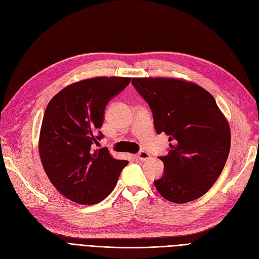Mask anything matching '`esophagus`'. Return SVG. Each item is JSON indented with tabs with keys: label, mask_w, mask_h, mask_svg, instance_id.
Segmentation results:
<instances>
[{
	"label": "esophagus",
	"mask_w": 259,
	"mask_h": 259,
	"mask_svg": "<svg viewBox=\"0 0 259 259\" xmlns=\"http://www.w3.org/2000/svg\"><path fill=\"white\" fill-rule=\"evenodd\" d=\"M149 157H151V155H149V153L146 151H140L137 155V158L139 160H146Z\"/></svg>",
	"instance_id": "obj_1"
}]
</instances>
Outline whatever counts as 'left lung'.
Segmentation results:
<instances>
[{"instance_id":"obj_1","label":"left lung","mask_w":259,"mask_h":259,"mask_svg":"<svg viewBox=\"0 0 259 259\" xmlns=\"http://www.w3.org/2000/svg\"><path fill=\"white\" fill-rule=\"evenodd\" d=\"M151 107L157 135L169 137L160 156L164 172L154 181L164 199L186 203L203 196L221 175L230 149V129L215 99L193 82L174 78H132Z\"/></svg>"}]
</instances>
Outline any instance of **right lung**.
<instances>
[{"mask_svg":"<svg viewBox=\"0 0 259 259\" xmlns=\"http://www.w3.org/2000/svg\"><path fill=\"white\" fill-rule=\"evenodd\" d=\"M128 77H95L65 87L48 103L41 121L39 156L47 177L64 197L79 204L102 201L117 184L127 160L107 148L93 149L104 138V110L130 84Z\"/></svg>","mask_w":259,"mask_h":259,"instance_id":"right-lung-1","label":"right lung"}]
</instances>
